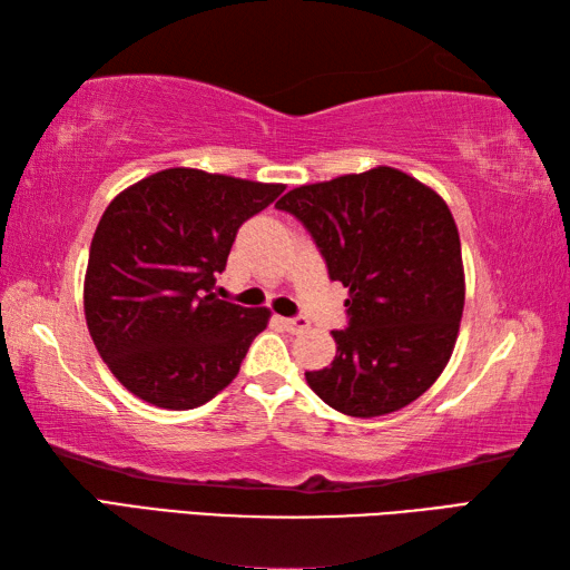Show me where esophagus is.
<instances>
[{
    "label": "esophagus",
    "mask_w": 570,
    "mask_h": 570,
    "mask_svg": "<svg viewBox=\"0 0 570 570\" xmlns=\"http://www.w3.org/2000/svg\"><path fill=\"white\" fill-rule=\"evenodd\" d=\"M282 325L288 333H304L311 323L306 316H296V318H282Z\"/></svg>",
    "instance_id": "34e87169"
}]
</instances>
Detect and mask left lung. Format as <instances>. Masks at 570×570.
I'll return each mask as SVG.
<instances>
[{
  "instance_id": "obj_1",
  "label": "left lung",
  "mask_w": 570,
  "mask_h": 570,
  "mask_svg": "<svg viewBox=\"0 0 570 570\" xmlns=\"http://www.w3.org/2000/svg\"><path fill=\"white\" fill-rule=\"evenodd\" d=\"M347 288L328 367L306 372L325 404L357 419L414 402L441 377L465 306L460 237L445 200L392 166L298 186L276 203Z\"/></svg>"
}]
</instances>
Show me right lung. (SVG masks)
Instances as JSON below:
<instances>
[{
  "label": "right lung",
  "instance_id": "right-lung-1",
  "mask_svg": "<svg viewBox=\"0 0 570 570\" xmlns=\"http://www.w3.org/2000/svg\"><path fill=\"white\" fill-rule=\"evenodd\" d=\"M282 184L164 168L107 205L95 229L82 306L95 347L122 386L159 409H196L237 377L269 308L220 301L239 225Z\"/></svg>",
  "mask_w": 570,
  "mask_h": 570
}]
</instances>
